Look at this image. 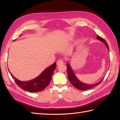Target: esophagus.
I'll list each match as a JSON object with an SVG mask.
<instances>
[{
	"instance_id": "1",
	"label": "esophagus",
	"mask_w": 120,
	"mask_h": 120,
	"mask_svg": "<svg viewBox=\"0 0 120 120\" xmlns=\"http://www.w3.org/2000/svg\"><path fill=\"white\" fill-rule=\"evenodd\" d=\"M63 64V61L62 60V59H59L57 62V65H60Z\"/></svg>"
}]
</instances>
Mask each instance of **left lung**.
<instances>
[{
  "label": "left lung",
  "mask_w": 120,
  "mask_h": 120,
  "mask_svg": "<svg viewBox=\"0 0 120 120\" xmlns=\"http://www.w3.org/2000/svg\"><path fill=\"white\" fill-rule=\"evenodd\" d=\"M96 39L99 41H101L103 43H104V44L106 45L107 48L108 50H109L108 45L105 40L103 39L102 38L99 37L98 35H97ZM67 66L68 67H67V71H68V79H69L71 83H72L76 88L78 89V90H82V91H85V90H89V89H92L94 87H95V86L98 85L103 80V79L101 80L100 81H99V82H98V83H96L95 84H93V85H88V84L84 83L81 82V81H80L77 78V77L76 76L74 73V72L73 71L72 68H71V67H70V64H68V63H67Z\"/></svg>",
  "instance_id": "obj_1"
}]
</instances>
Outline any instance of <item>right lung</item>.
<instances>
[{"mask_svg": "<svg viewBox=\"0 0 120 120\" xmlns=\"http://www.w3.org/2000/svg\"><path fill=\"white\" fill-rule=\"evenodd\" d=\"M56 68V63L55 62L53 64L46 68L37 77L34 79L26 81H22L18 80L14 77L10 71L9 72L12 78L15 79V83L20 88L29 92H38L44 90L49 85L53 71L55 70Z\"/></svg>", "mask_w": 120, "mask_h": 120, "instance_id": "obj_1", "label": "right lung"}]
</instances>
